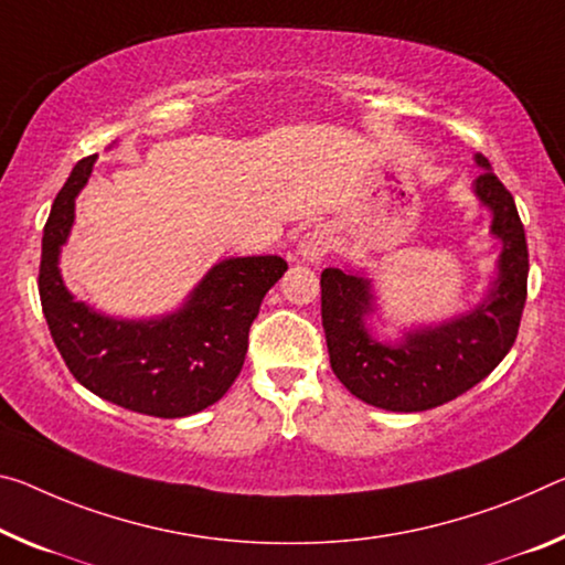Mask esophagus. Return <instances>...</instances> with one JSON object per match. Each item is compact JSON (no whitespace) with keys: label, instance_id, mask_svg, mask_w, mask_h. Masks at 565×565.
<instances>
[{"label":"esophagus","instance_id":"34e87169","mask_svg":"<svg viewBox=\"0 0 565 565\" xmlns=\"http://www.w3.org/2000/svg\"><path fill=\"white\" fill-rule=\"evenodd\" d=\"M331 248V241L327 234H321V231H311V234L303 236V241L299 244L301 256L307 258V262H319V258H324Z\"/></svg>","mask_w":565,"mask_h":565}]
</instances>
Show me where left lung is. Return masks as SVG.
<instances>
[{
    "label": "left lung",
    "mask_w": 565,
    "mask_h": 565,
    "mask_svg": "<svg viewBox=\"0 0 565 565\" xmlns=\"http://www.w3.org/2000/svg\"><path fill=\"white\" fill-rule=\"evenodd\" d=\"M476 193L492 211V234L503 241L500 274L490 299L468 317L409 334L402 344H380L364 329L372 311L370 281L342 268L321 271V324L329 364L339 382L366 405L423 412L460 397L486 380L515 344L527 297V244L515 201L486 156Z\"/></svg>",
    "instance_id": "left-lung-1"
}]
</instances>
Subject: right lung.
Masks as SVG:
<instances>
[{
  "label": "right lung",
  "mask_w": 565,
  "mask_h": 565,
  "mask_svg": "<svg viewBox=\"0 0 565 565\" xmlns=\"http://www.w3.org/2000/svg\"><path fill=\"white\" fill-rule=\"evenodd\" d=\"M95 156L73 168L44 223L40 301L52 342L73 377L125 409L185 417L226 395L246 360L248 329L266 291L281 279V256L228 258L213 266L185 307L156 321H118L73 299L57 256L75 218V195Z\"/></svg>",
  "instance_id": "1"
}]
</instances>
